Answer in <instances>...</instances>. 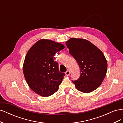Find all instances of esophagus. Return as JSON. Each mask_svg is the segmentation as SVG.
Instances as JSON below:
<instances>
[{
  "label": "esophagus",
  "instance_id": "esophagus-1",
  "mask_svg": "<svg viewBox=\"0 0 123 123\" xmlns=\"http://www.w3.org/2000/svg\"><path fill=\"white\" fill-rule=\"evenodd\" d=\"M65 74H66V75L69 76V75H70V71H69V70H67V71H66V73H65Z\"/></svg>",
  "mask_w": 123,
  "mask_h": 123
}]
</instances>
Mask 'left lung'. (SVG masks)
<instances>
[{"mask_svg":"<svg viewBox=\"0 0 123 123\" xmlns=\"http://www.w3.org/2000/svg\"><path fill=\"white\" fill-rule=\"evenodd\" d=\"M69 53L80 69L79 79L72 81L79 91L88 93L102 84L107 73V62L94 44L83 38H71L66 42Z\"/></svg>","mask_w":123,"mask_h":123,"instance_id":"left-lung-1","label":"left lung"}]
</instances>
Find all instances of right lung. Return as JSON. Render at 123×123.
Masks as SVG:
<instances>
[{
	"mask_svg": "<svg viewBox=\"0 0 123 123\" xmlns=\"http://www.w3.org/2000/svg\"><path fill=\"white\" fill-rule=\"evenodd\" d=\"M64 48L61 43L42 39L28 51L23 72L29 87L36 93L47 97L58 90L65 74L59 71L58 62L54 61V56Z\"/></svg>",
	"mask_w": 123,
	"mask_h": 123,
	"instance_id": "1",
	"label": "right lung"
}]
</instances>
